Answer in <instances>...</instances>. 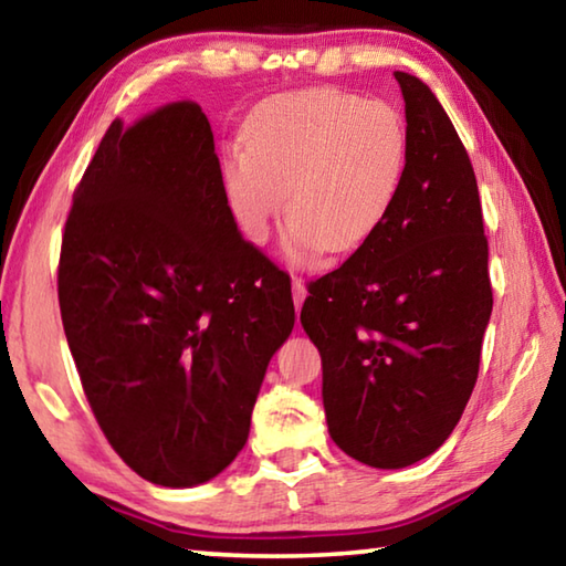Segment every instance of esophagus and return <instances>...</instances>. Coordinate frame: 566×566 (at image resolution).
I'll use <instances>...</instances> for the list:
<instances>
[{
    "mask_svg": "<svg viewBox=\"0 0 566 566\" xmlns=\"http://www.w3.org/2000/svg\"><path fill=\"white\" fill-rule=\"evenodd\" d=\"M292 296H294V310H296V314H300L302 302H304V296H306V286H304L302 276H294V280H292Z\"/></svg>",
    "mask_w": 566,
    "mask_h": 566,
    "instance_id": "esophagus-1",
    "label": "esophagus"
}]
</instances>
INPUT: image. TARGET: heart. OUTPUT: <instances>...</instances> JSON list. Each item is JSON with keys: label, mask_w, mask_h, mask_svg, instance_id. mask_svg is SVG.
Wrapping results in <instances>:
<instances>
[{"label": "heart", "mask_w": 566, "mask_h": 566, "mask_svg": "<svg viewBox=\"0 0 566 566\" xmlns=\"http://www.w3.org/2000/svg\"><path fill=\"white\" fill-rule=\"evenodd\" d=\"M247 151L224 161L232 212L264 242L284 207V252L310 262L322 249L352 252L395 209L409 159L397 107L339 90H304L264 102L244 127Z\"/></svg>", "instance_id": "obj_1"}]
</instances>
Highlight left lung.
Instances as JSON below:
<instances>
[{
	"label": "left lung",
	"mask_w": 566,
	"mask_h": 566,
	"mask_svg": "<svg viewBox=\"0 0 566 566\" xmlns=\"http://www.w3.org/2000/svg\"><path fill=\"white\" fill-rule=\"evenodd\" d=\"M395 80L409 129L399 199L369 242L310 282L300 317L322 354L332 439L377 469L415 464L452 434L492 314L472 161L432 90Z\"/></svg>",
	"instance_id": "left-lung-1"
}]
</instances>
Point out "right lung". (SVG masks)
Here are the masks:
<instances>
[{
    "mask_svg": "<svg viewBox=\"0 0 566 566\" xmlns=\"http://www.w3.org/2000/svg\"><path fill=\"white\" fill-rule=\"evenodd\" d=\"M56 292L82 389L124 464L195 486L234 462L294 302L290 274L239 234L195 102L109 124L74 189Z\"/></svg>",
    "mask_w": 566,
    "mask_h": 566,
    "instance_id": "obj_1",
    "label": "right lung"
}]
</instances>
